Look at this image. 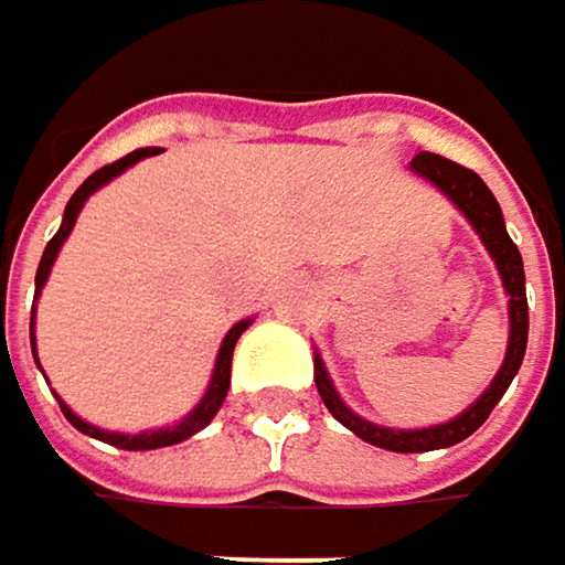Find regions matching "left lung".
I'll use <instances>...</instances> for the list:
<instances>
[{"label": "left lung", "instance_id": "1", "mask_svg": "<svg viewBox=\"0 0 565 565\" xmlns=\"http://www.w3.org/2000/svg\"><path fill=\"white\" fill-rule=\"evenodd\" d=\"M412 172H418L422 179H428L431 185H438L458 209L461 215L471 222V228L481 235L484 248L491 252L498 271H501V281L508 290L510 303V337H508V356H504V366L498 370L494 383L484 390V395L465 408L458 418L445 422V425H431V428H383V425H373L366 418H360L356 412L347 408V402L337 395L330 376H327V366L320 356H313V383H317V393L323 398V405L330 408V415L347 425L353 435H360L363 441L376 445V448H386V451H402V455H412V451H435V448H451L458 441H465L468 435H475L488 415L494 412V405L501 402V395L508 393V386L513 383L520 363H523V353H526V330H530V317H526V287H523V258L516 252V245L510 242L508 228H504V215H501V205L494 199V192L484 185V179L478 172L465 170L438 153H418L412 163Z\"/></svg>", "mask_w": 565, "mask_h": 565}]
</instances>
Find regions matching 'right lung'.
<instances>
[{"mask_svg": "<svg viewBox=\"0 0 565 565\" xmlns=\"http://www.w3.org/2000/svg\"><path fill=\"white\" fill-rule=\"evenodd\" d=\"M160 150H153V147H147V150H134V153H127L124 160H117V163H110V167H100L97 172H90L81 185H77V192L67 199V205H64V218H61V228L55 232V238L45 245V255H42V265H39V275H35V290H42L45 281H49V275H52V265H55L57 252H61V245H64V238L71 235V228H74V222H77V212L84 209V202L90 199V192H97L100 185H107L114 175H120V172L127 170V167H134V163H140V160H147V157H157ZM248 323L252 320H238L228 333H225V340H222V350H218V360H215V373H212V383H209V390L202 395V402L182 418V422H175L170 428H157V431H140V435H120V431H104V428H97V425H90V422H84L81 415H74L61 398H57V405H61V412H64V418L77 428V431H84V435H90V438H97V441H107V445H114V448H127V451H150V448H167V445H179V441H185L189 435H195V431H202L212 418H215V412L222 408V402H225V395H228V383H232V353H235V343H238V337L248 330ZM32 330H35V310H32ZM32 353H35V333H32Z\"/></svg>", "mask_w": 565, "mask_h": 565, "instance_id": "add662e5", "label": "right lung"}]
</instances>
